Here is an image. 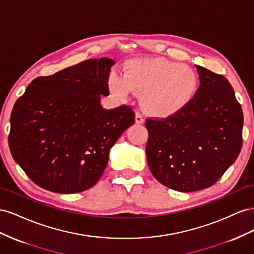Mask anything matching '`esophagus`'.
Listing matches in <instances>:
<instances>
[{
    "label": "esophagus",
    "instance_id": "34e87169",
    "mask_svg": "<svg viewBox=\"0 0 254 254\" xmlns=\"http://www.w3.org/2000/svg\"><path fill=\"white\" fill-rule=\"evenodd\" d=\"M143 118H142V116L139 114V113H136V115H135V122L136 123H138V125H141V123H143Z\"/></svg>",
    "mask_w": 254,
    "mask_h": 254
}]
</instances>
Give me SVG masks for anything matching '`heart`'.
<instances>
[{"label": "heart", "instance_id": "obj_1", "mask_svg": "<svg viewBox=\"0 0 254 254\" xmlns=\"http://www.w3.org/2000/svg\"><path fill=\"white\" fill-rule=\"evenodd\" d=\"M108 88L115 97L127 99L141 93L143 110L155 118H166L190 102L198 89L194 71L164 59H136L128 62L123 74L112 72Z\"/></svg>", "mask_w": 254, "mask_h": 254}]
</instances>
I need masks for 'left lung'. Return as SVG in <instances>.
I'll return each mask as SVG.
<instances>
[{
	"instance_id": "left-lung-1",
	"label": "left lung",
	"mask_w": 254,
	"mask_h": 254,
	"mask_svg": "<svg viewBox=\"0 0 254 254\" xmlns=\"http://www.w3.org/2000/svg\"><path fill=\"white\" fill-rule=\"evenodd\" d=\"M194 97L171 117L147 119L149 168L159 183L190 192L215 184L240 154L244 116L228 79L195 64Z\"/></svg>"
}]
</instances>
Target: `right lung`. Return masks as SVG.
Instances as JSON below:
<instances>
[{
  "instance_id": "add662e5",
  "label": "right lung",
  "mask_w": 254,
  "mask_h": 254,
  "mask_svg": "<svg viewBox=\"0 0 254 254\" xmlns=\"http://www.w3.org/2000/svg\"><path fill=\"white\" fill-rule=\"evenodd\" d=\"M115 61L88 60L35 78L14 103L8 143L11 155L35 184L59 193L92 187L110 150L134 125L132 108L105 110Z\"/></svg>"
}]
</instances>
